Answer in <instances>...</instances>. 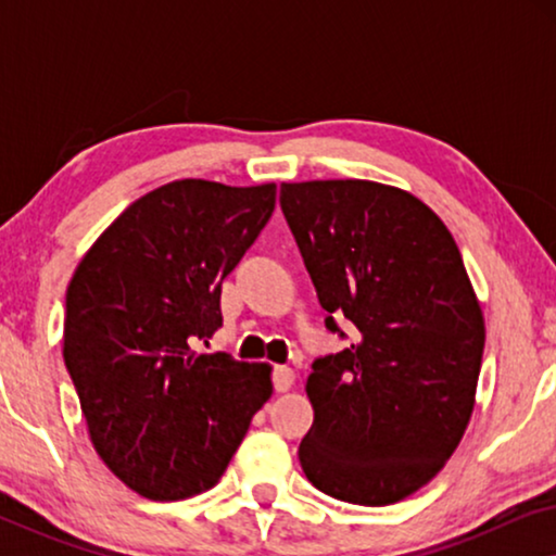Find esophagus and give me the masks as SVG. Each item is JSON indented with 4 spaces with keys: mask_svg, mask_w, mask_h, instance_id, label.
<instances>
[{
    "mask_svg": "<svg viewBox=\"0 0 556 556\" xmlns=\"http://www.w3.org/2000/svg\"><path fill=\"white\" fill-rule=\"evenodd\" d=\"M273 384L278 392H288L295 384V371L291 367H276L273 371Z\"/></svg>",
    "mask_w": 556,
    "mask_h": 556,
    "instance_id": "esophagus-1",
    "label": "esophagus"
}]
</instances>
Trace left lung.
<instances>
[{
	"instance_id": "1",
	"label": "left lung",
	"mask_w": 556,
	"mask_h": 556,
	"mask_svg": "<svg viewBox=\"0 0 556 556\" xmlns=\"http://www.w3.org/2000/svg\"><path fill=\"white\" fill-rule=\"evenodd\" d=\"M280 207L318 301L359 339L314 362L303 473L318 491L387 506L430 483L476 407L485 324L443 219L369 179L283 181Z\"/></svg>"
}]
</instances>
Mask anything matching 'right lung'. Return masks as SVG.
I'll return each instance as SVG.
<instances>
[{
    "mask_svg": "<svg viewBox=\"0 0 556 556\" xmlns=\"http://www.w3.org/2000/svg\"><path fill=\"white\" fill-rule=\"evenodd\" d=\"M276 207V185L179 179L143 194L80 257L63 359L90 443L151 501L212 489L273 394L265 362L200 354L223 280Z\"/></svg>",
    "mask_w": 556,
    "mask_h": 556,
    "instance_id": "right-lung-1",
    "label": "right lung"
}]
</instances>
